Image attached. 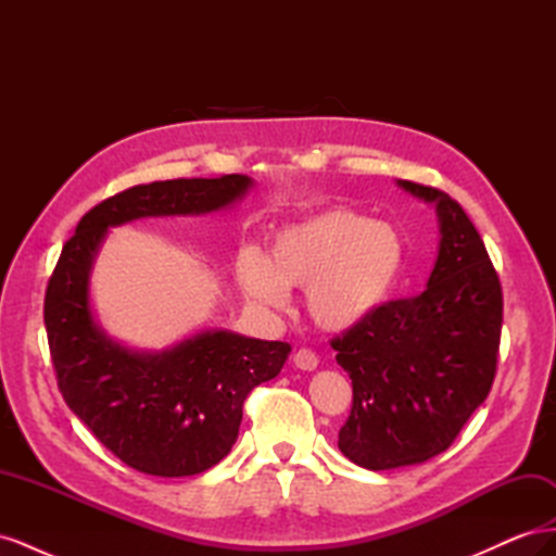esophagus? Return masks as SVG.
<instances>
[{"label":"esophagus","mask_w":556,"mask_h":556,"mask_svg":"<svg viewBox=\"0 0 556 556\" xmlns=\"http://www.w3.org/2000/svg\"><path fill=\"white\" fill-rule=\"evenodd\" d=\"M294 366L301 368V371H315L317 364H319V357L315 355V352L311 348H301L294 352Z\"/></svg>","instance_id":"obj_1"}]
</instances>
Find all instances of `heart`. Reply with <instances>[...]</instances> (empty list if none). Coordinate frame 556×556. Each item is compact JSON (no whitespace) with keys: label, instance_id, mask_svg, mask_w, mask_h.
I'll use <instances>...</instances> for the list:
<instances>
[{"label":"heart","instance_id":"heart-1","mask_svg":"<svg viewBox=\"0 0 556 556\" xmlns=\"http://www.w3.org/2000/svg\"><path fill=\"white\" fill-rule=\"evenodd\" d=\"M403 268L401 233L350 208H329L274 233L266 257L237 252L233 274L262 308H282L288 288H306L315 325L345 331L366 323L390 299Z\"/></svg>","mask_w":556,"mask_h":556}]
</instances>
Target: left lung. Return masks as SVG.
<instances>
[{
  "instance_id": "1",
  "label": "left lung",
  "mask_w": 556,
  "mask_h": 556,
  "mask_svg": "<svg viewBox=\"0 0 556 556\" xmlns=\"http://www.w3.org/2000/svg\"><path fill=\"white\" fill-rule=\"evenodd\" d=\"M399 185L439 213L427 290L331 339L352 380L339 447L368 470L422 464L452 445L492 390L503 325L498 274L464 208L429 185Z\"/></svg>"
}]
</instances>
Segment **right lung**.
<instances>
[{
  "label": "right lung",
  "mask_w": 556,
  "mask_h": 556,
  "mask_svg": "<svg viewBox=\"0 0 556 556\" xmlns=\"http://www.w3.org/2000/svg\"><path fill=\"white\" fill-rule=\"evenodd\" d=\"M252 180L178 178L137 185L80 217L48 280L43 323L66 406L106 450L148 476L204 473L237 443L243 403L280 374L292 345L211 329L169 350L134 352L111 341L90 311V268L109 227L150 215L227 208Z\"/></svg>",
  "instance_id": "1"
}]
</instances>
